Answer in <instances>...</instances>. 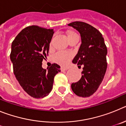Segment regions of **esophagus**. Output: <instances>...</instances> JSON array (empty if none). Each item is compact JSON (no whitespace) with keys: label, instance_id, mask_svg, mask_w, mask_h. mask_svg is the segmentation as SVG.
Instances as JSON below:
<instances>
[{"label":"esophagus","instance_id":"1","mask_svg":"<svg viewBox=\"0 0 126 126\" xmlns=\"http://www.w3.org/2000/svg\"><path fill=\"white\" fill-rule=\"evenodd\" d=\"M67 69H68V68H67V67H61V71H66V70H67Z\"/></svg>","mask_w":126,"mask_h":126}]
</instances>
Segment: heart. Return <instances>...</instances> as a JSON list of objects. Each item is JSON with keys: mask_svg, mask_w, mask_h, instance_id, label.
Here are the masks:
<instances>
[{"mask_svg": "<svg viewBox=\"0 0 126 126\" xmlns=\"http://www.w3.org/2000/svg\"><path fill=\"white\" fill-rule=\"evenodd\" d=\"M78 36V34L73 32H69L67 34V38H71L73 36ZM72 58V54L69 52H58L55 54L54 57V60L57 63L60 65H66L68 64L69 61H71Z\"/></svg>", "mask_w": 126, "mask_h": 126, "instance_id": "1", "label": "heart"}]
</instances>
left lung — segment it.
I'll list each match as a JSON object with an SVG mask.
<instances>
[{"instance_id": "left-lung-1", "label": "left lung", "mask_w": 126, "mask_h": 126, "mask_svg": "<svg viewBox=\"0 0 126 126\" xmlns=\"http://www.w3.org/2000/svg\"><path fill=\"white\" fill-rule=\"evenodd\" d=\"M80 33L81 44L73 63L83 66L79 81L71 84L76 95L88 97L94 94L103 79L107 67V48L102 33L84 22L75 21L68 24Z\"/></svg>"}]
</instances>
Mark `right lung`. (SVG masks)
<instances>
[{"label": "right lung", "instance_id": "add662e5", "mask_svg": "<svg viewBox=\"0 0 126 126\" xmlns=\"http://www.w3.org/2000/svg\"><path fill=\"white\" fill-rule=\"evenodd\" d=\"M53 33V29L28 26L17 34L11 45L10 59L16 79L23 90L35 98L49 94L54 77L61 71L57 64L47 69L42 67Z\"/></svg>", "mask_w": 126, "mask_h": 126}]
</instances>
